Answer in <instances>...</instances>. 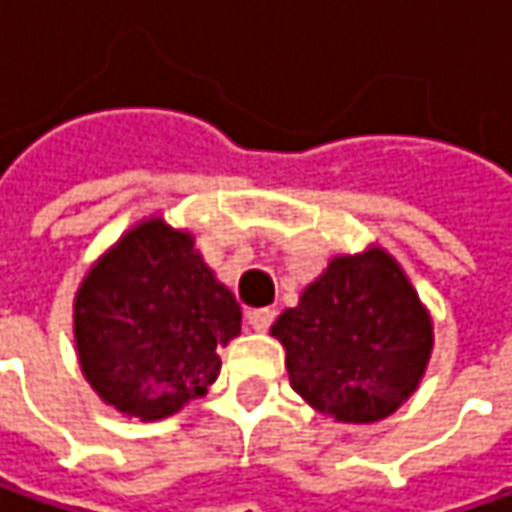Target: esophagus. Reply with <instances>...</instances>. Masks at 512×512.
Masks as SVG:
<instances>
[{
  "instance_id": "34e87169",
  "label": "esophagus",
  "mask_w": 512,
  "mask_h": 512,
  "mask_svg": "<svg viewBox=\"0 0 512 512\" xmlns=\"http://www.w3.org/2000/svg\"><path fill=\"white\" fill-rule=\"evenodd\" d=\"M246 318H249V326H252L255 332H266V329L275 323V309H252Z\"/></svg>"
}]
</instances>
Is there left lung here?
<instances>
[{
	"mask_svg": "<svg viewBox=\"0 0 512 512\" xmlns=\"http://www.w3.org/2000/svg\"><path fill=\"white\" fill-rule=\"evenodd\" d=\"M298 395L338 421L387 418L418 387L433 326L401 266L381 249L335 257L272 326Z\"/></svg>",
	"mask_w": 512,
	"mask_h": 512,
	"instance_id": "obj_1",
	"label": "left lung"
}]
</instances>
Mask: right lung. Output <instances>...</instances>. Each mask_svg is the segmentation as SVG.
<instances>
[{
    "mask_svg": "<svg viewBox=\"0 0 512 512\" xmlns=\"http://www.w3.org/2000/svg\"><path fill=\"white\" fill-rule=\"evenodd\" d=\"M79 364L105 404L166 418L220 375L217 349L240 332V306L186 232L148 220L88 272L74 309Z\"/></svg>",
    "mask_w": 512,
    "mask_h": 512,
    "instance_id": "obj_1",
    "label": "right lung"
}]
</instances>
